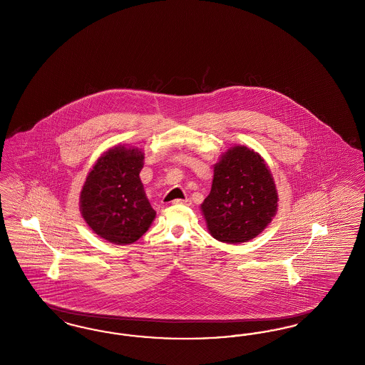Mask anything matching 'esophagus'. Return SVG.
I'll list each match as a JSON object with an SVG mask.
<instances>
[{
    "label": "esophagus",
    "mask_w": 365,
    "mask_h": 365,
    "mask_svg": "<svg viewBox=\"0 0 365 365\" xmlns=\"http://www.w3.org/2000/svg\"><path fill=\"white\" fill-rule=\"evenodd\" d=\"M173 205H191V201H190L189 198H185V200H174L173 202H171Z\"/></svg>",
    "instance_id": "34e87169"
}]
</instances>
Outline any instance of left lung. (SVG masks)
I'll use <instances>...</instances> for the list:
<instances>
[{
    "label": "left lung",
    "instance_id": "1",
    "mask_svg": "<svg viewBox=\"0 0 365 365\" xmlns=\"http://www.w3.org/2000/svg\"><path fill=\"white\" fill-rule=\"evenodd\" d=\"M277 206L274 179L258 152L235 145L221 153L201 204L209 234L228 245L250 242L272 222Z\"/></svg>",
    "mask_w": 365,
    "mask_h": 365
}]
</instances>
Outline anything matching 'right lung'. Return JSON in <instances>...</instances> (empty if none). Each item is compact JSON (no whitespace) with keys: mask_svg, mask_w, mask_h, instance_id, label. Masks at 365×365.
<instances>
[{"mask_svg":"<svg viewBox=\"0 0 365 365\" xmlns=\"http://www.w3.org/2000/svg\"><path fill=\"white\" fill-rule=\"evenodd\" d=\"M144 150L111 146L96 160L80 191V212L88 227L113 245H131L156 217L140 173Z\"/></svg>","mask_w":365,"mask_h":365,"instance_id":"right-lung-1","label":"right lung"}]
</instances>
